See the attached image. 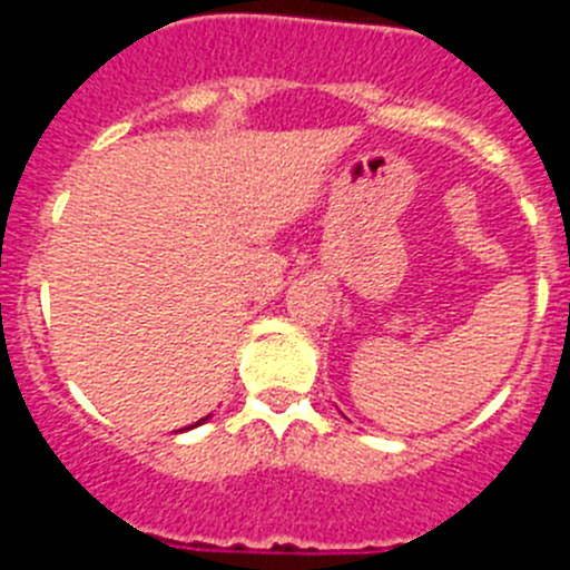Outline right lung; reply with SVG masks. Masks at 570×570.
<instances>
[{
	"mask_svg": "<svg viewBox=\"0 0 570 570\" xmlns=\"http://www.w3.org/2000/svg\"><path fill=\"white\" fill-rule=\"evenodd\" d=\"M210 416H214V414L203 416V420H199V422H194V425H188V428H179V434H183V431H190V428H199V425H205V422H208V420H210Z\"/></svg>",
	"mask_w": 570,
	"mask_h": 570,
	"instance_id": "obj_1",
	"label": "right lung"
}]
</instances>
